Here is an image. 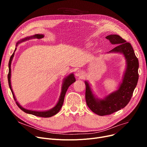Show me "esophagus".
Masks as SVG:
<instances>
[{
    "instance_id": "obj_1",
    "label": "esophagus",
    "mask_w": 147,
    "mask_h": 147,
    "mask_svg": "<svg viewBox=\"0 0 147 147\" xmlns=\"http://www.w3.org/2000/svg\"><path fill=\"white\" fill-rule=\"evenodd\" d=\"M76 75V76L79 77V78H82V77L84 76V72L82 70H81V69H79L78 71H77Z\"/></svg>"
}]
</instances>
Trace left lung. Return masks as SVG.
<instances>
[{
    "label": "left lung",
    "instance_id": "left-lung-1",
    "mask_svg": "<svg viewBox=\"0 0 147 147\" xmlns=\"http://www.w3.org/2000/svg\"><path fill=\"white\" fill-rule=\"evenodd\" d=\"M106 38L112 44L117 45L110 52L122 53L126 59L127 68L119 89L104 99H96L92 94L88 83L85 82L86 104L90 110L101 116L111 114L127 105L133 95L139 78V62L132 45L117 34L107 36Z\"/></svg>",
    "mask_w": 147,
    "mask_h": 147
}]
</instances>
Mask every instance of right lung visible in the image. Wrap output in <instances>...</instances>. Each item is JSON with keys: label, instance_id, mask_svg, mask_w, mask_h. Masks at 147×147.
<instances>
[{"label": "right lung", "instance_id": "obj_1", "mask_svg": "<svg viewBox=\"0 0 147 147\" xmlns=\"http://www.w3.org/2000/svg\"><path fill=\"white\" fill-rule=\"evenodd\" d=\"M44 37L43 35L42 34H36L32 37H26V38H24V39H22V40L18 42L17 43V46L18 45V43H21V42H23L24 40H26L27 39H28V38H33V37H34V38H42ZM15 50H16V49H15ZM13 55H14V52L12 53V55H11V57H10V59H9V73H8V74H7V80H8V83H9V86L10 88V89L12 92V95H13V99H15V102H16L17 105H18V107L20 108V109L23 111L24 112L26 113H28V114H33L34 115H36V116H38V117H52L53 116V115H55L56 114H57L59 111L61 110L62 106H63V102H64V97H65V95L66 94V92L68 88V87L71 85V84L72 83H73L75 81H76V79L74 78V76L73 74L69 75L67 78H66V79H65L64 80V83H63V87H62V92H61V96H60V98H59V101L57 103V104L56 105V106L55 107H53L52 109L49 110V111H32V110H27V109H24V108L22 107L21 105H20V104L16 101V99H15V98L14 96V94L13 93V91H12V88H11V61H12V59L13 57Z\"/></svg>", "mask_w": 147, "mask_h": 147}]
</instances>
